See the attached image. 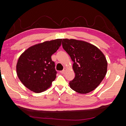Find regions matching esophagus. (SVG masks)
I'll use <instances>...</instances> for the list:
<instances>
[{
    "label": "esophagus",
    "instance_id": "esophagus-1",
    "mask_svg": "<svg viewBox=\"0 0 126 126\" xmlns=\"http://www.w3.org/2000/svg\"><path fill=\"white\" fill-rule=\"evenodd\" d=\"M66 70H67V69H66V68H64V69H63V70H62V71H61L60 72V73H62V74H64L65 71H66Z\"/></svg>",
    "mask_w": 126,
    "mask_h": 126
}]
</instances>
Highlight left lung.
I'll return each mask as SVG.
<instances>
[{
    "instance_id": "left-lung-1",
    "label": "left lung",
    "mask_w": 126,
    "mask_h": 126,
    "mask_svg": "<svg viewBox=\"0 0 126 126\" xmlns=\"http://www.w3.org/2000/svg\"><path fill=\"white\" fill-rule=\"evenodd\" d=\"M62 47L73 62L75 77L69 86L79 93L86 94L99 86L107 73V62L96 47L86 42L63 39Z\"/></svg>"
}]
</instances>
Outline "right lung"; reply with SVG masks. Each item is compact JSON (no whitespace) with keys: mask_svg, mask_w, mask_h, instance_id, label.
<instances>
[{"mask_svg":"<svg viewBox=\"0 0 126 126\" xmlns=\"http://www.w3.org/2000/svg\"><path fill=\"white\" fill-rule=\"evenodd\" d=\"M62 40L57 39L36 44L20 55L17 62L16 73L27 88L40 93L50 87L57 74L51 56L60 47Z\"/></svg>","mask_w":126,"mask_h":126,"instance_id":"1","label":"right lung"}]
</instances>
